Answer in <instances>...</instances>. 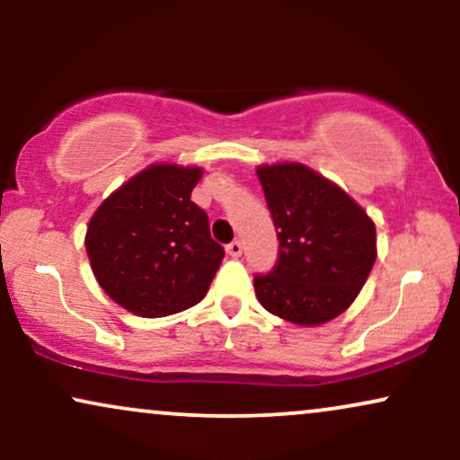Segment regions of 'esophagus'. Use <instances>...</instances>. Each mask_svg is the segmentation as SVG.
<instances>
[{
  "label": "esophagus",
  "mask_w": 460,
  "mask_h": 460,
  "mask_svg": "<svg viewBox=\"0 0 460 460\" xmlns=\"http://www.w3.org/2000/svg\"><path fill=\"white\" fill-rule=\"evenodd\" d=\"M226 252H229V257H234V260H237V257L242 255V242H231V244H226Z\"/></svg>",
  "instance_id": "34e87169"
}]
</instances>
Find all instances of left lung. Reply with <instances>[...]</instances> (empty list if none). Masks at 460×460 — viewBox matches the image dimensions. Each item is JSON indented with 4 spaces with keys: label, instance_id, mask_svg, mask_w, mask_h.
Listing matches in <instances>:
<instances>
[{
    "label": "left lung",
    "instance_id": "1",
    "mask_svg": "<svg viewBox=\"0 0 460 460\" xmlns=\"http://www.w3.org/2000/svg\"><path fill=\"white\" fill-rule=\"evenodd\" d=\"M279 235V261L257 274L261 307L320 326L355 303L376 261V226L337 183L298 162L257 168Z\"/></svg>",
    "mask_w": 460,
    "mask_h": 460
}]
</instances>
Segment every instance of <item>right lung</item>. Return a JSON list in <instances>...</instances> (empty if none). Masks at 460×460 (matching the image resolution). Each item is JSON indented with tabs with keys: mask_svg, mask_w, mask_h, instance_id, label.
Wrapping results in <instances>:
<instances>
[{
	"mask_svg": "<svg viewBox=\"0 0 460 460\" xmlns=\"http://www.w3.org/2000/svg\"><path fill=\"white\" fill-rule=\"evenodd\" d=\"M199 166L151 164L93 214L86 252L97 283L140 318L194 307L208 294L225 251L209 235L208 214L190 197Z\"/></svg>",
	"mask_w": 460,
	"mask_h": 460,
	"instance_id": "add662e5",
	"label": "right lung"
}]
</instances>
